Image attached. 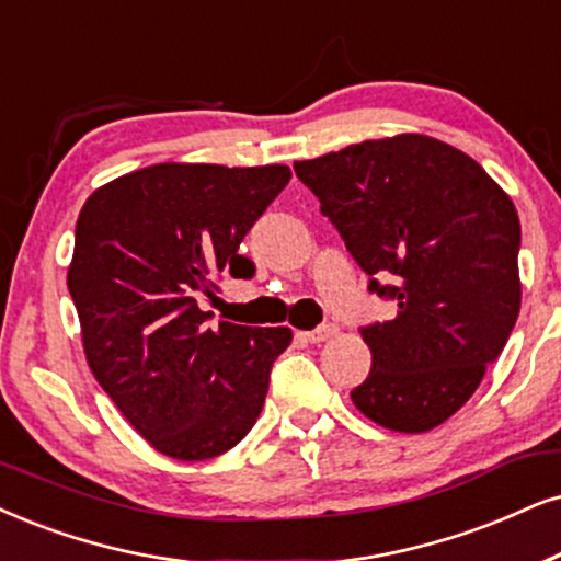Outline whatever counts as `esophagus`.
<instances>
[{
	"label": "esophagus",
	"mask_w": 561,
	"mask_h": 561,
	"mask_svg": "<svg viewBox=\"0 0 561 561\" xmlns=\"http://www.w3.org/2000/svg\"><path fill=\"white\" fill-rule=\"evenodd\" d=\"M339 329L333 323H323V325H318V329H313V331H305L302 336L308 339L310 344H321V342H329V339L333 336V333H336Z\"/></svg>",
	"instance_id": "34e87169"
}]
</instances>
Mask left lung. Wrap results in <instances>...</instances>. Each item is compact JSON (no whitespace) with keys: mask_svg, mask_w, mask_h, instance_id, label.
<instances>
[{"mask_svg":"<svg viewBox=\"0 0 561 561\" xmlns=\"http://www.w3.org/2000/svg\"><path fill=\"white\" fill-rule=\"evenodd\" d=\"M295 173L370 293L399 305L363 329L373 370L354 407L386 430L437 427L471 399L520 313L513 198L477 160L424 134L359 141L295 162Z\"/></svg>","mask_w":561,"mask_h":561,"instance_id":"left-lung-1","label":"left lung"}]
</instances>
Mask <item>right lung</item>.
<instances>
[{
    "mask_svg": "<svg viewBox=\"0 0 561 561\" xmlns=\"http://www.w3.org/2000/svg\"><path fill=\"white\" fill-rule=\"evenodd\" d=\"M287 165L160 162L92 191L77 217L67 287L84 357L126 422L175 460L236 448L268 391L287 325L251 329L198 308L240 240L279 196Z\"/></svg>",
    "mask_w": 561,
    "mask_h": 561,
    "instance_id": "add662e5",
    "label": "right lung"
}]
</instances>
